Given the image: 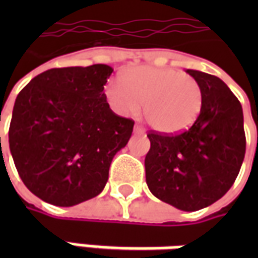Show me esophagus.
Instances as JSON below:
<instances>
[{"instance_id":"1","label":"esophagus","mask_w":258,"mask_h":258,"mask_svg":"<svg viewBox=\"0 0 258 258\" xmlns=\"http://www.w3.org/2000/svg\"><path fill=\"white\" fill-rule=\"evenodd\" d=\"M134 131H135V134H145V128H144L142 125H140V124H137V125H135Z\"/></svg>"}]
</instances>
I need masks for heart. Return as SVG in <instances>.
I'll return each mask as SVG.
<instances>
[{"mask_svg": "<svg viewBox=\"0 0 258 258\" xmlns=\"http://www.w3.org/2000/svg\"><path fill=\"white\" fill-rule=\"evenodd\" d=\"M120 85L107 84V103L120 114L138 112L144 103V116L153 128L175 134L189 128L199 116L203 94L199 83L188 74L170 68L137 66L124 70Z\"/></svg>", "mask_w": 258, "mask_h": 258, "instance_id": "heart-1", "label": "heart"}]
</instances>
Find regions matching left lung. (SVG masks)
I'll list each match as a JSON object with an SVG mask.
<instances>
[{"mask_svg": "<svg viewBox=\"0 0 258 258\" xmlns=\"http://www.w3.org/2000/svg\"><path fill=\"white\" fill-rule=\"evenodd\" d=\"M203 103L195 123L179 134L151 131L145 157L146 184L157 199L196 211L221 199L243 163L246 137L238 98L213 74L188 69Z\"/></svg>", "mask_w": 258, "mask_h": 258, "instance_id": "8db88e82", "label": "left lung"}]
</instances>
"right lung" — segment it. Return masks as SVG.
Instances as JSON below:
<instances>
[{
	"label": "right lung",
	"mask_w": 258,
	"mask_h": 258,
	"mask_svg": "<svg viewBox=\"0 0 258 258\" xmlns=\"http://www.w3.org/2000/svg\"><path fill=\"white\" fill-rule=\"evenodd\" d=\"M112 72L107 64L49 69L16 98L9 149L23 184L44 202L70 207L105 188L134 128L106 102Z\"/></svg>",
	"instance_id": "add662e5"
}]
</instances>
